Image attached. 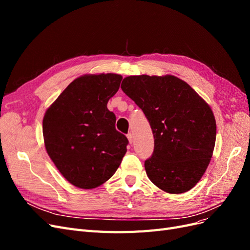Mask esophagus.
<instances>
[{
	"instance_id": "34e87169",
	"label": "esophagus",
	"mask_w": 250,
	"mask_h": 250,
	"mask_svg": "<svg viewBox=\"0 0 250 250\" xmlns=\"http://www.w3.org/2000/svg\"><path fill=\"white\" fill-rule=\"evenodd\" d=\"M127 139H128V141H129L130 144H132V142H133V134L132 133H128L127 134Z\"/></svg>"
}]
</instances>
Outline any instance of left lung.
Here are the masks:
<instances>
[{
    "label": "left lung",
    "instance_id": "left-lung-1",
    "mask_svg": "<svg viewBox=\"0 0 250 250\" xmlns=\"http://www.w3.org/2000/svg\"><path fill=\"white\" fill-rule=\"evenodd\" d=\"M123 92L145 113L154 137L147 176L170 194L188 192L201 179L216 142V120L209 105L173 75L128 76Z\"/></svg>",
    "mask_w": 250,
    "mask_h": 250
}]
</instances>
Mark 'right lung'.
I'll return each mask as SVG.
<instances>
[{
    "instance_id": "obj_1",
    "label": "right lung",
    "mask_w": 250,
    "mask_h": 250,
    "mask_svg": "<svg viewBox=\"0 0 250 250\" xmlns=\"http://www.w3.org/2000/svg\"><path fill=\"white\" fill-rule=\"evenodd\" d=\"M118 74H87L71 82L42 120L44 147L62 176L89 190L107 181L122 162L128 145L116 129L107 102L120 87Z\"/></svg>"
}]
</instances>
